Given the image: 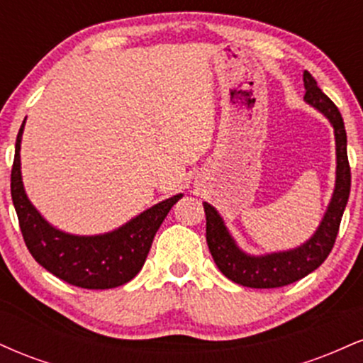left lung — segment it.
<instances>
[{"label":"left lung","mask_w":363,"mask_h":363,"mask_svg":"<svg viewBox=\"0 0 363 363\" xmlns=\"http://www.w3.org/2000/svg\"><path fill=\"white\" fill-rule=\"evenodd\" d=\"M306 85V102L319 109L331 121L336 138V187L329 203L326 215L320 222L318 232L311 240L294 251L274 252L268 256H247L237 247L234 239L213 206L203 203L206 215V242L211 256L228 280L251 289H278L290 285L318 269L331 252L338 235L341 216L348 203L352 172H350L347 155V131L343 118L335 102L318 86V82L309 72H303Z\"/></svg>","instance_id":"8db88e82"}]
</instances>
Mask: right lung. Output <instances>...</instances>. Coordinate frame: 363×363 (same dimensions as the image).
I'll return each mask as SVG.
<instances>
[{
    "label": "right lung",
    "instance_id": "obj_1",
    "mask_svg": "<svg viewBox=\"0 0 363 363\" xmlns=\"http://www.w3.org/2000/svg\"><path fill=\"white\" fill-rule=\"evenodd\" d=\"M23 124L15 143L11 199L32 257L54 277L80 289L106 290L133 280L143 268L158 227L182 194L158 203L111 234L78 237L56 230L37 213L23 191L20 174Z\"/></svg>",
    "mask_w": 363,
    "mask_h": 363
}]
</instances>
